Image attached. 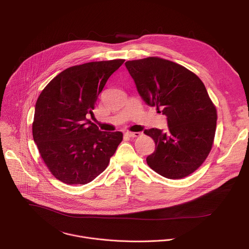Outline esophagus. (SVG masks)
<instances>
[{
    "instance_id": "esophagus-1",
    "label": "esophagus",
    "mask_w": 249,
    "mask_h": 249,
    "mask_svg": "<svg viewBox=\"0 0 249 249\" xmlns=\"http://www.w3.org/2000/svg\"><path fill=\"white\" fill-rule=\"evenodd\" d=\"M141 135L140 132H126V136L130 137V138H135V137H139Z\"/></svg>"
}]
</instances>
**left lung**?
<instances>
[{
  "mask_svg": "<svg viewBox=\"0 0 249 249\" xmlns=\"http://www.w3.org/2000/svg\"><path fill=\"white\" fill-rule=\"evenodd\" d=\"M125 66L141 97L167 119L165 132L145 130L156 144L148 165L169 179L193 173L211 152L218 117L203 82L185 67L159 57L127 61Z\"/></svg>",
  "mask_w": 249,
  "mask_h": 249,
  "instance_id": "8db88e82",
  "label": "left lung"
}]
</instances>
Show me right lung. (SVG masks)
<instances>
[{"label": "right lung", "instance_id": "right-lung-1", "mask_svg": "<svg viewBox=\"0 0 249 249\" xmlns=\"http://www.w3.org/2000/svg\"><path fill=\"white\" fill-rule=\"evenodd\" d=\"M123 59L70 67L41 91L35 104L32 136L40 157L58 180L87 184L107 167L123 140L121 132H102L87 116Z\"/></svg>", "mask_w": 249, "mask_h": 249}]
</instances>
